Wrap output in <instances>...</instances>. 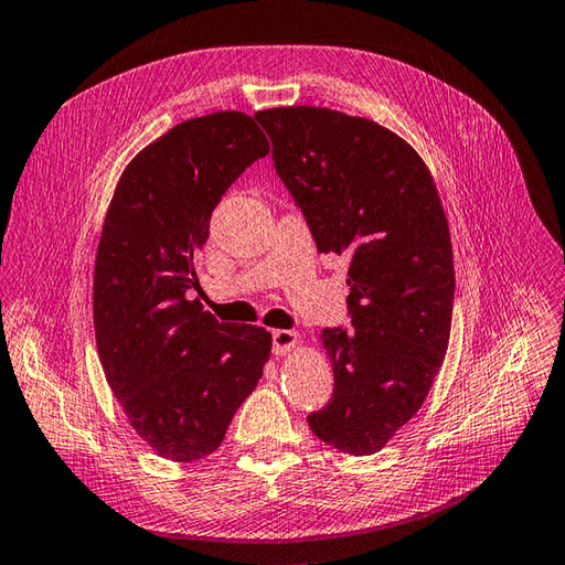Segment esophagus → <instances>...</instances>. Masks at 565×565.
<instances>
[{
	"label": "esophagus",
	"mask_w": 565,
	"mask_h": 565,
	"mask_svg": "<svg viewBox=\"0 0 565 565\" xmlns=\"http://www.w3.org/2000/svg\"><path fill=\"white\" fill-rule=\"evenodd\" d=\"M298 334L291 329H277L271 331V353L274 355H286L291 349H296Z\"/></svg>",
	"instance_id": "esophagus-1"
}]
</instances>
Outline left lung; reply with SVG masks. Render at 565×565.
Here are the masks:
<instances>
[{"label":"left lung","instance_id":"8db88e82","mask_svg":"<svg viewBox=\"0 0 565 565\" xmlns=\"http://www.w3.org/2000/svg\"><path fill=\"white\" fill-rule=\"evenodd\" d=\"M324 255L349 257L353 329H324L334 394L308 425L372 456L420 411L451 337L454 253L423 157L388 128L327 107L255 114Z\"/></svg>","mask_w":565,"mask_h":565}]
</instances>
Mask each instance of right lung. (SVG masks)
Segmentation results:
<instances>
[{"instance_id": "1", "label": "right lung", "mask_w": 565, "mask_h": 565, "mask_svg": "<svg viewBox=\"0 0 565 565\" xmlns=\"http://www.w3.org/2000/svg\"><path fill=\"white\" fill-rule=\"evenodd\" d=\"M265 154L248 114L188 119L128 162L105 216L93 279L99 363L128 425L173 462L220 448L271 353L267 329L216 322L185 298L212 210Z\"/></svg>"}]
</instances>
